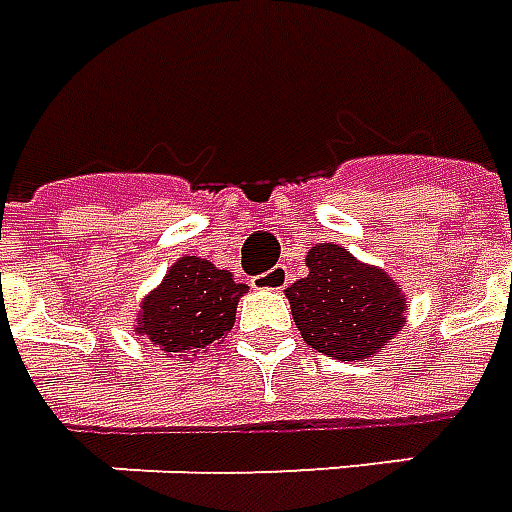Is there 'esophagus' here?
<instances>
[{
	"instance_id": "1",
	"label": "esophagus",
	"mask_w": 512,
	"mask_h": 512,
	"mask_svg": "<svg viewBox=\"0 0 512 512\" xmlns=\"http://www.w3.org/2000/svg\"><path fill=\"white\" fill-rule=\"evenodd\" d=\"M289 281H292V275L286 273V267H273L270 273L256 275V278H253V286H264V289H284Z\"/></svg>"
}]
</instances>
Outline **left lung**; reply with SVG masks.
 I'll return each instance as SVG.
<instances>
[{
	"label": "left lung",
	"mask_w": 512,
	"mask_h": 512,
	"mask_svg": "<svg viewBox=\"0 0 512 512\" xmlns=\"http://www.w3.org/2000/svg\"><path fill=\"white\" fill-rule=\"evenodd\" d=\"M308 275L286 289L303 342L336 361L375 355L405 322V297L389 275L350 250L320 242L308 250Z\"/></svg>",
	"instance_id": "1"
}]
</instances>
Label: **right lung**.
Segmentation results:
<instances>
[{"instance_id": "right-lung-1", "label": "right lung", "mask_w": 512, "mask_h": 512, "mask_svg": "<svg viewBox=\"0 0 512 512\" xmlns=\"http://www.w3.org/2000/svg\"><path fill=\"white\" fill-rule=\"evenodd\" d=\"M245 289L248 286L237 284L234 275L217 270L212 262L181 256L159 289L143 300L137 333H146L168 355L190 361L226 339Z\"/></svg>"}]
</instances>
